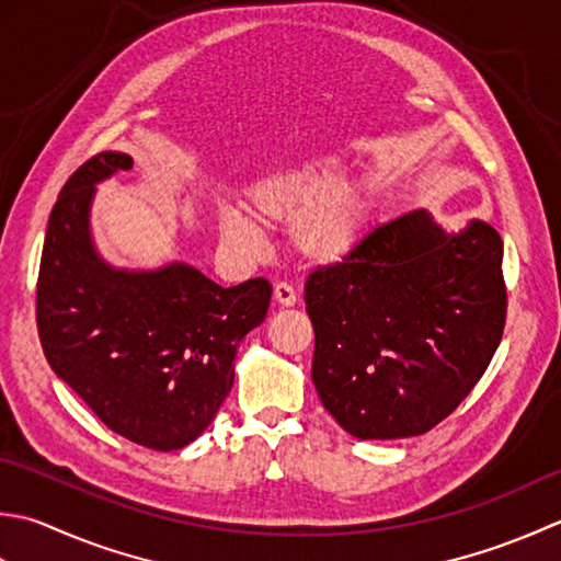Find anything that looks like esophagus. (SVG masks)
<instances>
[{"instance_id":"obj_1","label":"esophagus","mask_w":561,"mask_h":561,"mask_svg":"<svg viewBox=\"0 0 561 561\" xmlns=\"http://www.w3.org/2000/svg\"><path fill=\"white\" fill-rule=\"evenodd\" d=\"M273 300H276L283 307H293L297 302V293L293 290V285L280 280V283L273 285Z\"/></svg>"}]
</instances>
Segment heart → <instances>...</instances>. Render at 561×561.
Masks as SVG:
<instances>
[{
  "label": "heart",
  "instance_id": "obj_1",
  "mask_svg": "<svg viewBox=\"0 0 561 561\" xmlns=\"http://www.w3.org/2000/svg\"><path fill=\"white\" fill-rule=\"evenodd\" d=\"M344 179L339 159L319 157L280 167L247 191L251 217L264 225H290V244L307 264L344 261L365 230L368 201L356 181ZM220 234L242 251L256 247V225L239 210H222Z\"/></svg>",
  "mask_w": 561,
  "mask_h": 561
}]
</instances>
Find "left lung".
Returning a JSON list of instances; mask_svg holds the SVG:
<instances>
[{"instance_id": "1", "label": "left lung", "mask_w": 561, "mask_h": 561, "mask_svg": "<svg viewBox=\"0 0 561 561\" xmlns=\"http://www.w3.org/2000/svg\"><path fill=\"white\" fill-rule=\"evenodd\" d=\"M504 242L470 220L445 232L428 210L375 227L305 283L312 380L360 440L421 436L453 414L494 358L506 324Z\"/></svg>"}]
</instances>
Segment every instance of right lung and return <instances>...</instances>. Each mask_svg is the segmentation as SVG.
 Listing matches in <instances>:
<instances>
[{
    "label": "right lung",
    "instance_id": "right-lung-1",
    "mask_svg": "<svg viewBox=\"0 0 561 561\" xmlns=\"http://www.w3.org/2000/svg\"><path fill=\"white\" fill-rule=\"evenodd\" d=\"M133 169L101 152L67 179L45 230L36 314L55 375L118 436L179 450L210 426L234 382L237 346L266 319L271 283L222 288L184 261L116 268L91 237L96 184Z\"/></svg>",
    "mask_w": 561,
    "mask_h": 561
}]
</instances>
